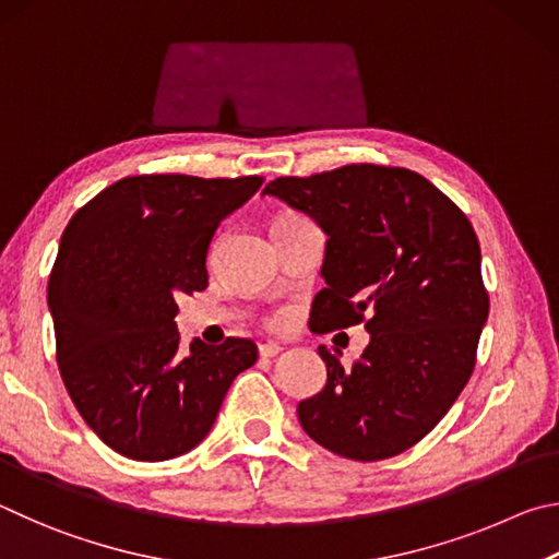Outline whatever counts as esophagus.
<instances>
[{
  "label": "esophagus",
  "instance_id": "esophagus-1",
  "mask_svg": "<svg viewBox=\"0 0 559 559\" xmlns=\"http://www.w3.org/2000/svg\"><path fill=\"white\" fill-rule=\"evenodd\" d=\"M277 354H282V346H277V344H262L260 346V358H274Z\"/></svg>",
  "mask_w": 559,
  "mask_h": 559
}]
</instances>
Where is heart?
<instances>
[{
    "label": "heart",
    "instance_id": "obj_1",
    "mask_svg": "<svg viewBox=\"0 0 559 559\" xmlns=\"http://www.w3.org/2000/svg\"><path fill=\"white\" fill-rule=\"evenodd\" d=\"M295 221H307V218H301V215H297V213H285V215H280L277 221H274V225H277V223H295ZM285 324H287V314H274V317L267 319L270 329H282Z\"/></svg>",
    "mask_w": 559,
    "mask_h": 559
}]
</instances>
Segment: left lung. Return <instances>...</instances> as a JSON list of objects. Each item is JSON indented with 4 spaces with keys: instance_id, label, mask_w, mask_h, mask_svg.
<instances>
[{
    "instance_id": "obj_1",
    "label": "left lung",
    "mask_w": 559,
    "mask_h": 559,
    "mask_svg": "<svg viewBox=\"0 0 559 559\" xmlns=\"http://www.w3.org/2000/svg\"><path fill=\"white\" fill-rule=\"evenodd\" d=\"M264 193L324 233L317 334L366 324L354 366L319 346L326 385L297 407L305 432L354 462L403 454L437 427L476 366L488 317L481 248L466 213L405 166L346 164L280 176Z\"/></svg>"
}]
</instances>
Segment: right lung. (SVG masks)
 Masks as SVG:
<instances>
[{
    "label": "right lung",
    "instance_id": "add662e5",
    "mask_svg": "<svg viewBox=\"0 0 559 559\" xmlns=\"http://www.w3.org/2000/svg\"><path fill=\"white\" fill-rule=\"evenodd\" d=\"M262 176H127L78 209L48 277L63 385L85 425L136 462H164L209 435L250 338L181 348L176 297L209 287L205 254Z\"/></svg>",
    "mask_w": 559,
    "mask_h": 559
}]
</instances>
